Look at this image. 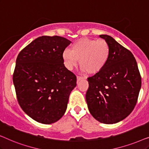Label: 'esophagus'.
<instances>
[{
	"mask_svg": "<svg viewBox=\"0 0 149 149\" xmlns=\"http://www.w3.org/2000/svg\"><path fill=\"white\" fill-rule=\"evenodd\" d=\"M77 81H81V80H82V79H83V77H81V76H77Z\"/></svg>",
	"mask_w": 149,
	"mask_h": 149,
	"instance_id": "34e87169",
	"label": "esophagus"
}]
</instances>
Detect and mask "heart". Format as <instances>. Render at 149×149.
I'll use <instances>...</instances> for the list:
<instances>
[{"mask_svg":"<svg viewBox=\"0 0 149 149\" xmlns=\"http://www.w3.org/2000/svg\"><path fill=\"white\" fill-rule=\"evenodd\" d=\"M110 55L111 47L105 40L83 38L73 42L70 50L65 49L62 58L69 69L76 66L79 60L83 70L89 74H97L105 68Z\"/></svg>","mask_w":149,"mask_h":149,"instance_id":"obj_1","label":"heart"}]
</instances>
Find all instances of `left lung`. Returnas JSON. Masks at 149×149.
Returning a JSON list of instances; mask_svg holds the SVG:
<instances>
[{
	"label": "left lung",
	"mask_w": 149,
	"mask_h": 149,
	"mask_svg": "<svg viewBox=\"0 0 149 149\" xmlns=\"http://www.w3.org/2000/svg\"><path fill=\"white\" fill-rule=\"evenodd\" d=\"M111 47L105 68L88 77L85 98L91 115L105 124L118 123L132 113L141 88V76L132 52L106 34L100 35Z\"/></svg>",
	"instance_id": "left-lung-1"
}]
</instances>
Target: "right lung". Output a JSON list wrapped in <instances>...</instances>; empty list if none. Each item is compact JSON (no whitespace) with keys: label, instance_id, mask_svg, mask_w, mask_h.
I'll use <instances>...</instances> for the list:
<instances>
[{"label":"right lung","instance_id":"obj_1","mask_svg":"<svg viewBox=\"0 0 149 149\" xmlns=\"http://www.w3.org/2000/svg\"><path fill=\"white\" fill-rule=\"evenodd\" d=\"M70 41L58 36H42L18 54L13 75L17 102L38 123L58 121L66 112L77 77L64 64L62 53Z\"/></svg>","mask_w":149,"mask_h":149}]
</instances>
